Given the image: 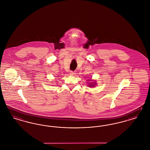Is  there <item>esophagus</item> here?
<instances>
[{
    "label": "esophagus",
    "mask_w": 150,
    "mask_h": 150,
    "mask_svg": "<svg viewBox=\"0 0 150 150\" xmlns=\"http://www.w3.org/2000/svg\"><path fill=\"white\" fill-rule=\"evenodd\" d=\"M70 74L71 75H72V76H74V75L76 74V72L75 71H71Z\"/></svg>",
    "instance_id": "34e87169"
}]
</instances>
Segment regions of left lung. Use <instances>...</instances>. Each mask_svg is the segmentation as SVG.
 Instances as JSON below:
<instances>
[{
  "label": "left lung",
  "mask_w": 150,
  "mask_h": 150,
  "mask_svg": "<svg viewBox=\"0 0 150 150\" xmlns=\"http://www.w3.org/2000/svg\"><path fill=\"white\" fill-rule=\"evenodd\" d=\"M95 84V83H94ZM89 86H94V85H93V84H89Z\"/></svg>",
  "instance_id": "obj_1"
}]
</instances>
